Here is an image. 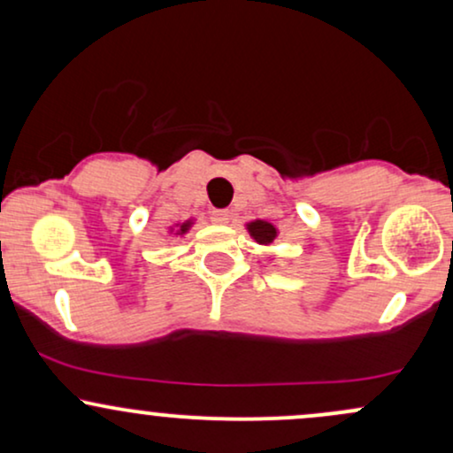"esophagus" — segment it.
<instances>
[{"label": "esophagus", "instance_id": "obj_1", "mask_svg": "<svg viewBox=\"0 0 453 453\" xmlns=\"http://www.w3.org/2000/svg\"><path fill=\"white\" fill-rule=\"evenodd\" d=\"M211 219L215 223H227L230 221V211H212Z\"/></svg>", "mask_w": 453, "mask_h": 453}]
</instances>
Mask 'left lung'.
I'll use <instances>...</instances> for the list:
<instances>
[{
	"mask_svg": "<svg viewBox=\"0 0 453 453\" xmlns=\"http://www.w3.org/2000/svg\"><path fill=\"white\" fill-rule=\"evenodd\" d=\"M247 230L259 244H270L274 238H277V227H274L273 223L262 221V219L247 223Z\"/></svg>",
	"mask_w": 453,
	"mask_h": 453,
	"instance_id": "8db88e82",
	"label": "left lung"
}]
</instances>
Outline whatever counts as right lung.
<instances>
[{"label":"right lung","mask_w":453,"mask_h":453,"mask_svg":"<svg viewBox=\"0 0 453 453\" xmlns=\"http://www.w3.org/2000/svg\"><path fill=\"white\" fill-rule=\"evenodd\" d=\"M189 226H191V221H187V223H183V226H180V230H179V234H185L187 230H189Z\"/></svg>","instance_id":"add662e5"}]
</instances>
